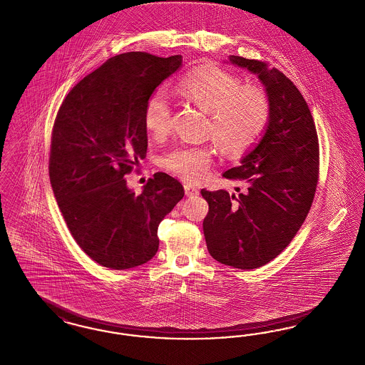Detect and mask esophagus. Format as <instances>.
Segmentation results:
<instances>
[{"label": "esophagus", "mask_w": 365, "mask_h": 365, "mask_svg": "<svg viewBox=\"0 0 365 365\" xmlns=\"http://www.w3.org/2000/svg\"><path fill=\"white\" fill-rule=\"evenodd\" d=\"M185 192H186L187 197H197L200 194L198 189L191 186V185H185Z\"/></svg>", "instance_id": "esophagus-1"}]
</instances>
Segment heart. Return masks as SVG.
Listing matches in <instances>:
<instances>
[{
	"label": "heart",
	"mask_w": 365,
	"mask_h": 365,
	"mask_svg": "<svg viewBox=\"0 0 365 365\" xmlns=\"http://www.w3.org/2000/svg\"><path fill=\"white\" fill-rule=\"evenodd\" d=\"M179 92L210 117L209 130L222 152L236 155L246 150L262 134L270 117L266 93L242 83L221 69H205L183 78ZM171 102L164 89H155L146 99L144 123L156 135L171 125ZM213 161V152L202 145H179L165 152L161 164L187 182L204 179Z\"/></svg>",
	"instance_id": "obj_1"
}]
</instances>
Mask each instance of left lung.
Here are the masks:
<instances>
[{"mask_svg": "<svg viewBox=\"0 0 365 365\" xmlns=\"http://www.w3.org/2000/svg\"><path fill=\"white\" fill-rule=\"evenodd\" d=\"M230 62L258 76L270 117L261 141L222 174L243 180L245 191L201 190L209 204L204 235L216 261L250 270L274 259L303 225L318 185L319 144L308 104L285 74L257 59Z\"/></svg>", "mask_w": 365, "mask_h": 365, "instance_id": "left-lung-1", "label": "left lung"}]
</instances>
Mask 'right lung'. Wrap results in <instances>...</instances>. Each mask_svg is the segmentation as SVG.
I'll return each instance as SVG.
<instances>
[{"mask_svg":"<svg viewBox=\"0 0 365 365\" xmlns=\"http://www.w3.org/2000/svg\"><path fill=\"white\" fill-rule=\"evenodd\" d=\"M180 66L182 56L119 54L77 83L59 107L51 187L74 240L104 267L125 270L150 261L161 220L185 195L180 182L164 173L138 195L125 179L145 158L146 99Z\"/></svg>","mask_w":365,"mask_h":365,"instance_id":"obj_1","label":"right lung"}]
</instances>
